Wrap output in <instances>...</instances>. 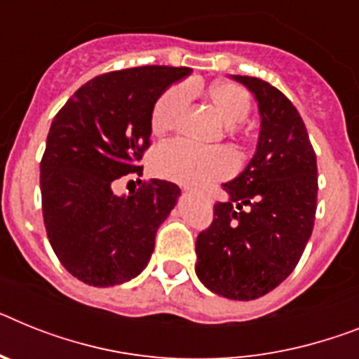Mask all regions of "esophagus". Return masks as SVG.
Wrapping results in <instances>:
<instances>
[{
    "mask_svg": "<svg viewBox=\"0 0 359 359\" xmlns=\"http://www.w3.org/2000/svg\"><path fill=\"white\" fill-rule=\"evenodd\" d=\"M182 189H184V191H189V188H186V186H184V188H182Z\"/></svg>",
    "mask_w": 359,
    "mask_h": 359,
    "instance_id": "1",
    "label": "esophagus"
}]
</instances>
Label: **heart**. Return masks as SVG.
Returning a JSON list of instances; mask_svg holds the SVG:
<instances>
[{
  "mask_svg": "<svg viewBox=\"0 0 359 359\" xmlns=\"http://www.w3.org/2000/svg\"><path fill=\"white\" fill-rule=\"evenodd\" d=\"M195 87L175 86L156 100L151 113V129L155 135H165L179 126L191 100ZM210 104L226 126L245 122L252 109L248 93L236 83H215L208 91ZM153 173L161 179L180 184L201 186L224 179L233 171V156L226 149H197L186 142H170L158 147L151 161Z\"/></svg>",
  "mask_w": 359,
  "mask_h": 359,
  "instance_id": "obj_1",
  "label": "heart"
}]
</instances>
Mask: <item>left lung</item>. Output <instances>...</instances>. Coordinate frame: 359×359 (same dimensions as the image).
Masks as SVG:
<instances>
[{
    "label": "left lung",
    "instance_id": "left-lung-1",
    "mask_svg": "<svg viewBox=\"0 0 359 359\" xmlns=\"http://www.w3.org/2000/svg\"><path fill=\"white\" fill-rule=\"evenodd\" d=\"M259 107L257 147L245 170L224 182V203L197 237L195 273L208 290L250 301L279 287L299 263L312 236L318 164L305 123L279 89L231 74Z\"/></svg>",
    "mask_w": 359,
    "mask_h": 359
}]
</instances>
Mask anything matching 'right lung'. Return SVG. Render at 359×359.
Listing matches in <instances>:
<instances>
[{
    "label": "right lung",
    "mask_w": 359,
    "mask_h": 359,
    "mask_svg": "<svg viewBox=\"0 0 359 359\" xmlns=\"http://www.w3.org/2000/svg\"><path fill=\"white\" fill-rule=\"evenodd\" d=\"M189 74L161 65L107 72L80 87L50 123L40 164L45 230L60 263L86 285L131 281L151 259L179 186L153 179L116 195L113 182L142 173L137 162L149 146L153 107Z\"/></svg>",
    "instance_id": "1"
}]
</instances>
